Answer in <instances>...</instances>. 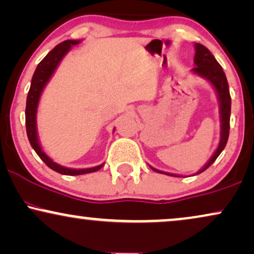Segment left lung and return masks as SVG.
Returning <instances> with one entry per match:
<instances>
[{"label": "left lung", "mask_w": 254, "mask_h": 254, "mask_svg": "<svg viewBox=\"0 0 254 254\" xmlns=\"http://www.w3.org/2000/svg\"><path fill=\"white\" fill-rule=\"evenodd\" d=\"M194 68L192 69V72L195 75L203 77L212 84V86L216 90L218 101H219V114H220V140L219 145H218L217 150L211 157L210 160L201 168L195 175H199L203 171H205L208 166L212 165L214 160L218 158L220 155L221 151L226 146L227 139H229V132H230V115H231V96L229 90V83H227L225 72L223 71V68L214 56L211 54V51L204 47L203 44L195 43L194 44ZM153 171L164 173L168 176H173V177H183V176L175 175V173H169L164 171H159L152 166H150ZM193 175V176H195Z\"/></svg>", "instance_id": "8db88e82"}]
</instances>
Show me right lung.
<instances>
[{
    "label": "right lung",
    "mask_w": 254,
    "mask_h": 254,
    "mask_svg": "<svg viewBox=\"0 0 254 254\" xmlns=\"http://www.w3.org/2000/svg\"><path fill=\"white\" fill-rule=\"evenodd\" d=\"M81 43V40H68L60 43L53 50L50 51L43 60L38 63L36 70H35L33 79H31L30 89H29L28 97H27V107H25V127H27L28 139L30 142V145L33 146L35 152L38 157L43 160L51 170L65 176H78L98 171L99 169L103 168L104 163L101 165L94 166V168L88 169H70L64 168V166L57 164L50 158L49 156L42 150L40 140L37 136V125H36V116H37V108L38 102H40L42 91L44 86L49 82L51 76L54 75L55 70L59 66V64L64 56L68 54V51L71 49L72 46Z\"/></svg>",
    "instance_id": "add662e5"
}]
</instances>
